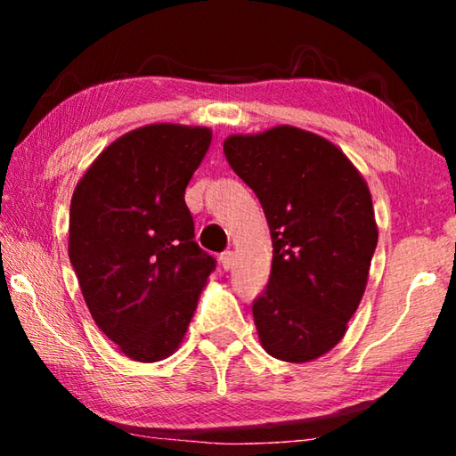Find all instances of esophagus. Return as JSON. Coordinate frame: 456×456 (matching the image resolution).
<instances>
[{
	"instance_id": "1",
	"label": "esophagus",
	"mask_w": 456,
	"mask_h": 456,
	"mask_svg": "<svg viewBox=\"0 0 456 456\" xmlns=\"http://www.w3.org/2000/svg\"><path fill=\"white\" fill-rule=\"evenodd\" d=\"M219 261H221L223 269H225V272H229V269L233 267V264H235V253H233V251H225V253H223V256L219 257Z\"/></svg>"
}]
</instances>
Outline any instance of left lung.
<instances>
[{"instance_id": "8db88e82", "label": "left lung", "mask_w": 456, "mask_h": 456, "mask_svg": "<svg viewBox=\"0 0 456 456\" xmlns=\"http://www.w3.org/2000/svg\"><path fill=\"white\" fill-rule=\"evenodd\" d=\"M223 151L272 233V275L253 304L259 342L277 360H318L366 291L378 243L368 183L334 142L289 125L231 134Z\"/></svg>"}]
</instances>
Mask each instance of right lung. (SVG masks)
I'll use <instances>...</instances> for the list:
<instances>
[{
    "mask_svg": "<svg viewBox=\"0 0 456 456\" xmlns=\"http://www.w3.org/2000/svg\"><path fill=\"white\" fill-rule=\"evenodd\" d=\"M213 130L159 122L98 154L70 205L68 253L96 326L134 362L179 348L215 259L192 241L184 189Z\"/></svg>",
    "mask_w": 456,
    "mask_h": 456,
    "instance_id": "right-lung-1",
    "label": "right lung"
}]
</instances>
